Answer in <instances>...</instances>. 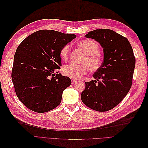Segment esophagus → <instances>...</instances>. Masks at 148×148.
<instances>
[{
    "label": "esophagus",
    "mask_w": 148,
    "mask_h": 148,
    "mask_svg": "<svg viewBox=\"0 0 148 148\" xmlns=\"http://www.w3.org/2000/svg\"><path fill=\"white\" fill-rule=\"evenodd\" d=\"M76 83H77V80H75L74 79H71V83L75 84Z\"/></svg>",
    "instance_id": "esophagus-1"
}]
</instances>
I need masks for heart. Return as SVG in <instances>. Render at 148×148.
<instances>
[{
  "instance_id": "obj_1",
  "label": "heart",
  "mask_w": 148,
  "mask_h": 148,
  "mask_svg": "<svg viewBox=\"0 0 148 148\" xmlns=\"http://www.w3.org/2000/svg\"><path fill=\"white\" fill-rule=\"evenodd\" d=\"M78 47L86 54L82 61V65L70 64L63 67L64 74L73 79H79L86 75L89 70L96 71L99 70L104 63V57L99 53L100 47L98 43L92 39H84L78 44ZM70 46L65 45L60 51L62 60L67 61L69 57Z\"/></svg>"
}]
</instances>
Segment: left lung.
<instances>
[{"label":"left lung","instance_id":"8db88e82","mask_svg":"<svg viewBox=\"0 0 148 148\" xmlns=\"http://www.w3.org/2000/svg\"><path fill=\"white\" fill-rule=\"evenodd\" d=\"M85 37L95 39L104 49V63L92 77L95 81L85 82L82 102L98 112L112 109L127 96L132 85L135 57L128 40L109 29L89 31Z\"/></svg>","mask_w":148,"mask_h":148}]
</instances>
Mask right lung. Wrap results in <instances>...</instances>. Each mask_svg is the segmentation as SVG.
Masks as SVG:
<instances>
[{"mask_svg": "<svg viewBox=\"0 0 148 148\" xmlns=\"http://www.w3.org/2000/svg\"><path fill=\"white\" fill-rule=\"evenodd\" d=\"M76 38L50 29L36 31L17 47L12 70L15 93L23 104L36 112H47L60 104L64 90L71 84L59 73L60 49Z\"/></svg>", "mask_w": 148, "mask_h": 148, "instance_id": "1", "label": "right lung"}]
</instances>
